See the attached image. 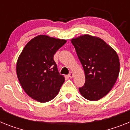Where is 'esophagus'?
I'll use <instances>...</instances> for the list:
<instances>
[{
  "instance_id": "1",
  "label": "esophagus",
  "mask_w": 130,
  "mask_h": 130,
  "mask_svg": "<svg viewBox=\"0 0 130 130\" xmlns=\"http://www.w3.org/2000/svg\"><path fill=\"white\" fill-rule=\"evenodd\" d=\"M73 75H74V74H73L72 72H71V73L69 74V78H73Z\"/></svg>"
}]
</instances>
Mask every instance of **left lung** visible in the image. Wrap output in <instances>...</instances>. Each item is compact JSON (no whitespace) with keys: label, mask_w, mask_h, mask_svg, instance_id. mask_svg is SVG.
I'll return each mask as SVG.
<instances>
[{"label":"left lung","mask_w":130,"mask_h":130,"mask_svg":"<svg viewBox=\"0 0 130 130\" xmlns=\"http://www.w3.org/2000/svg\"><path fill=\"white\" fill-rule=\"evenodd\" d=\"M85 74V84L79 88L82 96L98 101L105 96L117 81L120 72L117 52L98 37L85 35L71 40Z\"/></svg>","instance_id":"8db88e82"}]
</instances>
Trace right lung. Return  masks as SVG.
Listing matches in <instances>:
<instances>
[{"mask_svg": "<svg viewBox=\"0 0 130 130\" xmlns=\"http://www.w3.org/2000/svg\"><path fill=\"white\" fill-rule=\"evenodd\" d=\"M66 40L38 35L28 42L18 59L16 72L27 94L41 103L58 93L65 78L59 74L54 56Z\"/></svg>", "mask_w": 130, "mask_h": 130, "instance_id": "add662e5", "label": "right lung"}]
</instances>
